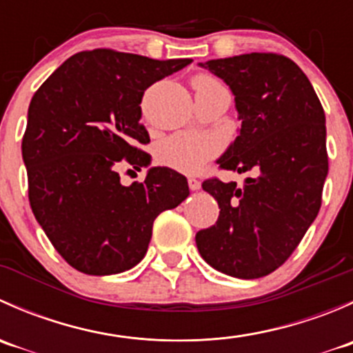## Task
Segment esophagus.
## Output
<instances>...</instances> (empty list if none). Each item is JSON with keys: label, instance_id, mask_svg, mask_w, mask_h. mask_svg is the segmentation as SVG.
<instances>
[{"label": "esophagus", "instance_id": "34e87169", "mask_svg": "<svg viewBox=\"0 0 353 353\" xmlns=\"http://www.w3.org/2000/svg\"><path fill=\"white\" fill-rule=\"evenodd\" d=\"M188 186H190L191 191H198L199 188H201V183H199L198 179H194V177H190V179H188Z\"/></svg>", "mask_w": 353, "mask_h": 353}]
</instances>
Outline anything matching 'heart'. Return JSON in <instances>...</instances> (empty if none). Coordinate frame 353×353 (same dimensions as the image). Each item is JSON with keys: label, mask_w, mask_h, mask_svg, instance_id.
<instances>
[{"label": "heart", "mask_w": 353, "mask_h": 353, "mask_svg": "<svg viewBox=\"0 0 353 353\" xmlns=\"http://www.w3.org/2000/svg\"><path fill=\"white\" fill-rule=\"evenodd\" d=\"M220 85L210 74H198L193 78V87L199 88ZM220 152V141L215 137L203 133H177L163 140L157 147L155 159L160 165L169 167L183 174H196L208 160Z\"/></svg>", "instance_id": "1"}]
</instances>
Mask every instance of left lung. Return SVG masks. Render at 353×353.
<instances>
[{
    "instance_id": "left-lung-1",
    "label": "left lung",
    "mask_w": 353,
    "mask_h": 353,
    "mask_svg": "<svg viewBox=\"0 0 353 353\" xmlns=\"http://www.w3.org/2000/svg\"><path fill=\"white\" fill-rule=\"evenodd\" d=\"M199 66L229 85L243 121L216 163L256 176L243 188L219 177L201 184L220 215L196 234L198 251L225 275L259 279L287 261L321 208L328 176L325 110L309 78L287 56L251 52Z\"/></svg>"
}]
</instances>
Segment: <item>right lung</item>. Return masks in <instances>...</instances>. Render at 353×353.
Wrapping results in <instances>:
<instances>
[{
    "label": "right lung",
    "instance_id": "obj_1",
    "mask_svg": "<svg viewBox=\"0 0 353 353\" xmlns=\"http://www.w3.org/2000/svg\"><path fill=\"white\" fill-rule=\"evenodd\" d=\"M193 59L114 49L81 51L39 87L28 105L22 157L28 201L56 251L87 275L126 272L143 259L154 220L190 194L183 174L152 167L123 186L117 169L150 163L141 97Z\"/></svg>",
    "mask_w": 353,
    "mask_h": 353
}]
</instances>
